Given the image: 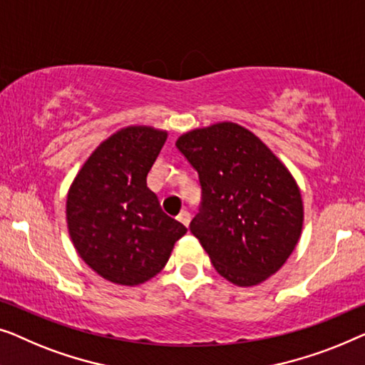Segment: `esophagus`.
Returning <instances> with one entry per match:
<instances>
[{
  "label": "esophagus",
  "instance_id": "esophagus-1",
  "mask_svg": "<svg viewBox=\"0 0 365 365\" xmlns=\"http://www.w3.org/2000/svg\"><path fill=\"white\" fill-rule=\"evenodd\" d=\"M178 222H182L183 225H185V227H188V225H190V220H192V217H190V213L188 212H185V210H183V212L180 213V215H178Z\"/></svg>",
  "mask_w": 365,
  "mask_h": 365
}]
</instances>
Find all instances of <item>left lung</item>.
I'll return each mask as SVG.
<instances>
[{"label":"left lung","mask_w":365,"mask_h":365,"mask_svg":"<svg viewBox=\"0 0 365 365\" xmlns=\"http://www.w3.org/2000/svg\"><path fill=\"white\" fill-rule=\"evenodd\" d=\"M175 145L202 185L190 232L230 283H263L301 236L304 212L296 180L253 132L233 122L183 133Z\"/></svg>","instance_id":"obj_1"}]
</instances>
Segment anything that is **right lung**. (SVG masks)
I'll return each instance as SVG.
<instances>
[{"mask_svg": "<svg viewBox=\"0 0 365 365\" xmlns=\"http://www.w3.org/2000/svg\"><path fill=\"white\" fill-rule=\"evenodd\" d=\"M165 140L167 132L153 127H125L92 152L69 188L66 217L74 248L110 283L153 278L187 233L147 187Z\"/></svg>", "mask_w": 365, "mask_h": 365, "instance_id": "1", "label": "right lung"}]
</instances>
